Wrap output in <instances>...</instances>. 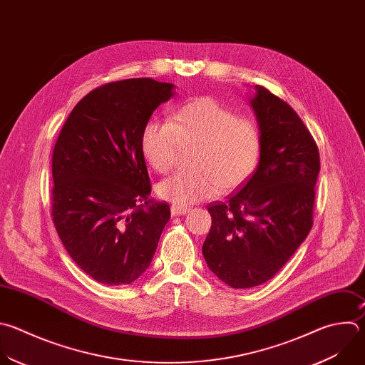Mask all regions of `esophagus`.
<instances>
[{
  "label": "esophagus",
  "mask_w": 365,
  "mask_h": 365,
  "mask_svg": "<svg viewBox=\"0 0 365 365\" xmlns=\"http://www.w3.org/2000/svg\"><path fill=\"white\" fill-rule=\"evenodd\" d=\"M190 210V207L187 206H178V205H172L170 206V212L173 216H180V215H186Z\"/></svg>",
  "instance_id": "esophagus-1"
}]
</instances>
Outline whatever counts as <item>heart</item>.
<instances>
[{"mask_svg":"<svg viewBox=\"0 0 365 365\" xmlns=\"http://www.w3.org/2000/svg\"><path fill=\"white\" fill-rule=\"evenodd\" d=\"M195 146L192 170L179 172L158 186V195L178 206L192 205L244 183L261 156V133L255 121L237 117L212 97L195 98L175 110L169 121L149 120L140 135L146 162L169 173L182 148Z\"/></svg>","mask_w":365,"mask_h":365,"instance_id":"1","label":"heart"}]
</instances>
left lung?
Instances as JSON below:
<instances>
[{"mask_svg": "<svg viewBox=\"0 0 365 365\" xmlns=\"http://www.w3.org/2000/svg\"><path fill=\"white\" fill-rule=\"evenodd\" d=\"M255 90L258 168L226 202L207 205L202 247L210 271L232 288L269 281L295 254L312 227L319 173L318 146L297 111L268 88Z\"/></svg>", "mask_w": 365, "mask_h": 365, "instance_id": "obj_1", "label": "left lung"}]
</instances>
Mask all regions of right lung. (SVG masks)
<instances>
[{
  "instance_id": "right-lung-1",
  "label": "right lung",
  "mask_w": 365,
  "mask_h": 365,
  "mask_svg": "<svg viewBox=\"0 0 365 365\" xmlns=\"http://www.w3.org/2000/svg\"><path fill=\"white\" fill-rule=\"evenodd\" d=\"M173 84L129 78L84 96L53 150L51 216L71 259L94 281L128 285L150 265L169 205L152 185L140 135Z\"/></svg>"
}]
</instances>
